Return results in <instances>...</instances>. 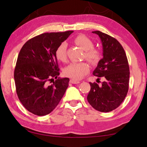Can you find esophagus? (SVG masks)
I'll use <instances>...</instances> for the list:
<instances>
[{
  "label": "esophagus",
  "mask_w": 147,
  "mask_h": 147,
  "mask_svg": "<svg viewBox=\"0 0 147 147\" xmlns=\"http://www.w3.org/2000/svg\"><path fill=\"white\" fill-rule=\"evenodd\" d=\"M69 82H70V83L73 84H77L80 83V81H78V80H75L71 79V80H70Z\"/></svg>",
  "instance_id": "obj_1"
}]
</instances>
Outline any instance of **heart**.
I'll list each match as a JSON object with an SVG mask.
<instances>
[{
    "mask_svg": "<svg viewBox=\"0 0 147 147\" xmlns=\"http://www.w3.org/2000/svg\"><path fill=\"white\" fill-rule=\"evenodd\" d=\"M74 42L85 50V57L90 63L96 64L101 59L102 53L98 48H94V43L89 37L84 35H78ZM67 47L65 42H63L58 46L55 51V55L58 60L65 61L67 60ZM90 71V65L87 62L72 63L64 69V74L71 79L78 80L86 75Z\"/></svg>",
    "mask_w": 147,
    "mask_h": 147,
    "instance_id": "obj_1",
    "label": "heart"
}]
</instances>
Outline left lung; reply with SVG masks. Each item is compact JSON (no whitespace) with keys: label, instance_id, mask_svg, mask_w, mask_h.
I'll return each mask as SVG.
<instances>
[{"label":"left lung","instance_id":"obj_1","mask_svg":"<svg viewBox=\"0 0 147 147\" xmlns=\"http://www.w3.org/2000/svg\"><path fill=\"white\" fill-rule=\"evenodd\" d=\"M92 33L99 36L103 47V58L98 62L93 74L103 77L105 81L102 86L90 82L91 89L87 100L94 109L108 112L117 108L128 93L129 65L123 47L115 38L99 31Z\"/></svg>","mask_w":147,"mask_h":147}]
</instances>
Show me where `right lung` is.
I'll return each mask as SVG.
<instances>
[{
	"label": "right lung",
	"instance_id": "1",
	"mask_svg": "<svg viewBox=\"0 0 147 147\" xmlns=\"http://www.w3.org/2000/svg\"><path fill=\"white\" fill-rule=\"evenodd\" d=\"M73 32L41 34L26 42L19 52L14 71L16 92L33 114L45 116L53 111L69 86V78H57L55 51Z\"/></svg>",
	"mask_w": 147,
	"mask_h": 147
}]
</instances>
